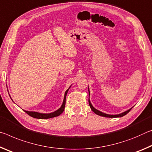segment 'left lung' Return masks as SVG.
<instances>
[{
    "instance_id": "left-lung-1",
    "label": "left lung",
    "mask_w": 152,
    "mask_h": 152,
    "mask_svg": "<svg viewBox=\"0 0 152 152\" xmlns=\"http://www.w3.org/2000/svg\"><path fill=\"white\" fill-rule=\"evenodd\" d=\"M89 106H90V108L91 110H92V111L94 112V113H95L96 114H98V115H99L101 116H104V117H108V118H116V117H121V116H123L126 115V114H127L128 113H129V111H130L131 110V109H129V110H128L127 111H125L123 113H121L120 114H116V115H110V114H104L103 113H102V112L99 111L98 110H96V109H95L94 108V107L92 106V105H91V104L90 102V101H89Z\"/></svg>"
}]
</instances>
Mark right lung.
I'll use <instances>...</instances> for the list:
<instances>
[{"instance_id": "obj_1", "label": "right lung", "mask_w": 152, "mask_h": 152, "mask_svg": "<svg viewBox=\"0 0 152 152\" xmlns=\"http://www.w3.org/2000/svg\"><path fill=\"white\" fill-rule=\"evenodd\" d=\"M68 91H69V89H67L65 92V94H64V98L63 105L61 106V107L58 109V110H57L56 111L54 112V113H53L41 114V113H36V112H29V111H26V110H24V111L26 112V113L28 114V115L31 116V117L39 118V119H46V118H50L55 117V116H58L60 115V114H61L62 113H63V112L64 110V106H65V103H66V94H67V92H68Z\"/></svg>"}]
</instances>
